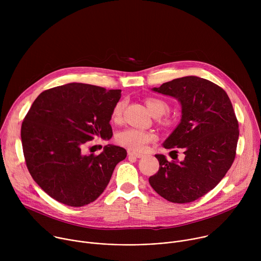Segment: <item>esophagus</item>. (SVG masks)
<instances>
[{"label":"esophagus","mask_w":261,"mask_h":261,"mask_svg":"<svg viewBox=\"0 0 261 261\" xmlns=\"http://www.w3.org/2000/svg\"><path fill=\"white\" fill-rule=\"evenodd\" d=\"M128 155H129V157H132V158H141V157H143L142 154L135 153V152H128Z\"/></svg>","instance_id":"esophagus-1"}]
</instances>
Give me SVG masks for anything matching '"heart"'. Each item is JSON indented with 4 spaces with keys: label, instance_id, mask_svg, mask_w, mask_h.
<instances>
[{
    "label": "heart",
    "instance_id": "1",
    "mask_svg": "<svg viewBox=\"0 0 261 261\" xmlns=\"http://www.w3.org/2000/svg\"><path fill=\"white\" fill-rule=\"evenodd\" d=\"M145 103L153 116L154 115L162 116L168 110V104L161 99L148 98L146 99ZM124 107H125V101L124 100L118 101L115 104L113 110H111V120L116 123L120 122L123 115ZM153 138H154L153 134L137 128L124 129L120 131L117 135V141L119 144L133 151L143 150L145 145L148 142H151Z\"/></svg>",
    "mask_w": 261,
    "mask_h": 261
}]
</instances>
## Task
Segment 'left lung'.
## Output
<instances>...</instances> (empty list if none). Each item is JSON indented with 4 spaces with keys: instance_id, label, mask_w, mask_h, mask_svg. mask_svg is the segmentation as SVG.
<instances>
[{
    "instance_id": "1",
    "label": "left lung",
    "mask_w": 261,
    "mask_h": 261,
    "mask_svg": "<svg viewBox=\"0 0 261 261\" xmlns=\"http://www.w3.org/2000/svg\"><path fill=\"white\" fill-rule=\"evenodd\" d=\"M152 90L181 105L180 122L163 146L182 148L185 159L169 162L164 155H155L160 166L148 181L170 202H192L216 187L236 158L240 131L231 101L222 88L197 76L176 79Z\"/></svg>"
}]
</instances>
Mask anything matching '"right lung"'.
<instances>
[{"label":"right lung","instance_id":"1","mask_svg":"<svg viewBox=\"0 0 261 261\" xmlns=\"http://www.w3.org/2000/svg\"><path fill=\"white\" fill-rule=\"evenodd\" d=\"M121 90L72 83L42 92L21 125L27 167L39 187L57 201L84 206L105 190L125 148L105 145L99 155H86L96 137L110 139L111 110Z\"/></svg>","mask_w":261,"mask_h":261}]
</instances>
